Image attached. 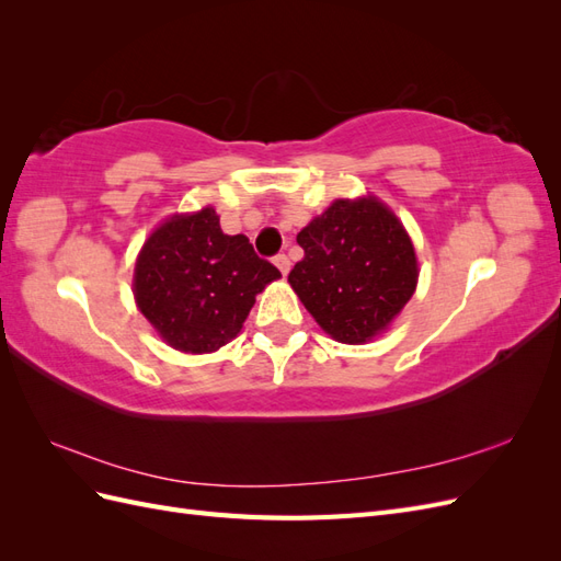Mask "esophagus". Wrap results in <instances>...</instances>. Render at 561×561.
<instances>
[{
	"label": "esophagus",
	"instance_id": "obj_1",
	"mask_svg": "<svg viewBox=\"0 0 561 561\" xmlns=\"http://www.w3.org/2000/svg\"><path fill=\"white\" fill-rule=\"evenodd\" d=\"M274 264L278 266V271L283 276H287L290 274V268H293V262H290V257H287V254H278V257L274 260Z\"/></svg>",
	"mask_w": 561,
	"mask_h": 561
}]
</instances>
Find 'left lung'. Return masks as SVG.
<instances>
[{
    "label": "left lung",
    "instance_id": "8db88e82",
    "mask_svg": "<svg viewBox=\"0 0 561 561\" xmlns=\"http://www.w3.org/2000/svg\"><path fill=\"white\" fill-rule=\"evenodd\" d=\"M304 260L287 283L339 344L383 334L419 285V257L400 217L375 196L334 198L297 233Z\"/></svg>",
    "mask_w": 561,
    "mask_h": 561
}]
</instances>
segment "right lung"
<instances>
[{
	"label": "right lung",
	"mask_w": 561,
	"mask_h": 561,
	"mask_svg": "<svg viewBox=\"0 0 561 561\" xmlns=\"http://www.w3.org/2000/svg\"><path fill=\"white\" fill-rule=\"evenodd\" d=\"M280 271L229 236L213 206L168 215L145 239L133 268L135 307L163 344L203 355L227 346Z\"/></svg>",
	"instance_id": "add662e5"
}]
</instances>
